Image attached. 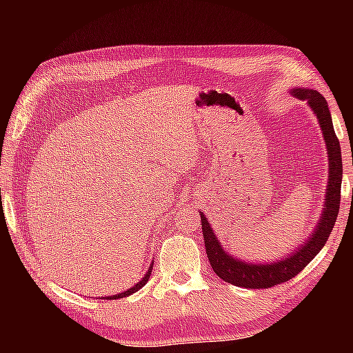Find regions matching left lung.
<instances>
[{"instance_id": "obj_1", "label": "left lung", "mask_w": 353, "mask_h": 353, "mask_svg": "<svg viewBox=\"0 0 353 353\" xmlns=\"http://www.w3.org/2000/svg\"><path fill=\"white\" fill-rule=\"evenodd\" d=\"M299 99L307 101V104L312 107L314 115L319 119V126L324 134V140L328 152V185L324 202V212L321 214V219L316 225L314 234L310 240L296 249L288 259L279 260L276 263H266V265H252V263L240 261L232 255H227L225 250L221 248L219 241L214 236L210 223H208L204 213H201L202 232H204V243L210 266L214 274L224 282L232 283L241 288H271L280 283L288 282L290 279L296 277L310 261H312L319 250L327 243L333 225L336 223V216L339 212V201H341V181H343V160H341V146L336 134H334L332 115L328 110V104L325 98L316 90H292Z\"/></svg>"}]
</instances>
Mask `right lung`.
Segmentation results:
<instances>
[{
  "label": "right lung",
  "instance_id": "add662e5",
  "mask_svg": "<svg viewBox=\"0 0 353 353\" xmlns=\"http://www.w3.org/2000/svg\"><path fill=\"white\" fill-rule=\"evenodd\" d=\"M152 268V266H151ZM151 268H149V271L146 272V276L145 277H143L141 280H140V282L139 283H137V285H134L132 286V288H129L128 291H124V292H119V294H115V296H110V297H101V299H110V301H115V299H121V297H126V296H130V294H132V292H135V291H139L140 288H141V286H145L146 285V282H148V280H149V276H151Z\"/></svg>",
  "mask_w": 353,
  "mask_h": 353
}]
</instances>
